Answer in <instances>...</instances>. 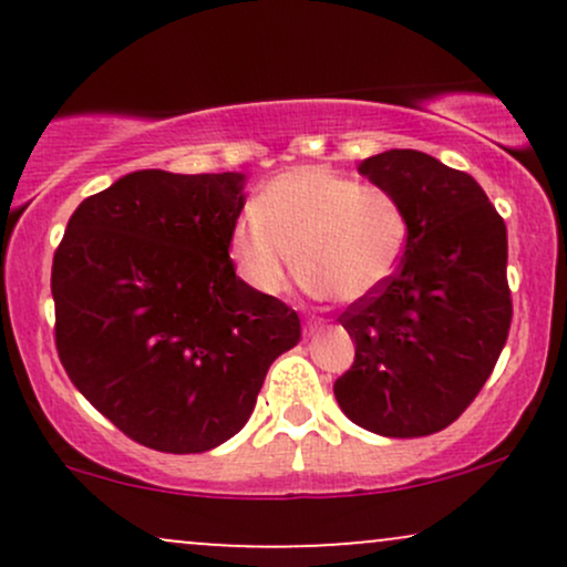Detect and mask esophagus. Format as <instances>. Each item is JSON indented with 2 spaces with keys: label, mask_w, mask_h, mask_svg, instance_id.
<instances>
[{
  "label": "esophagus",
  "mask_w": 567,
  "mask_h": 567,
  "mask_svg": "<svg viewBox=\"0 0 567 567\" xmlns=\"http://www.w3.org/2000/svg\"><path fill=\"white\" fill-rule=\"evenodd\" d=\"M320 330H322V320H317V317H311V320L303 322V336L306 338L320 333Z\"/></svg>",
  "instance_id": "esophagus-1"
}]
</instances>
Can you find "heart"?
Segmentation results:
<instances>
[{
  "label": "heart",
  "mask_w": 567,
  "mask_h": 567,
  "mask_svg": "<svg viewBox=\"0 0 567 567\" xmlns=\"http://www.w3.org/2000/svg\"><path fill=\"white\" fill-rule=\"evenodd\" d=\"M405 243L408 220L392 194L330 167L303 165L271 178L239 213L229 258L261 296L282 292L298 261L306 290L357 301L394 275Z\"/></svg>",
  "instance_id": "heart-1"
}]
</instances>
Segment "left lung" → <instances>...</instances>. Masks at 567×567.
<instances>
[{"label":"left lung","mask_w":567,"mask_h":567,"mask_svg":"<svg viewBox=\"0 0 567 567\" xmlns=\"http://www.w3.org/2000/svg\"><path fill=\"white\" fill-rule=\"evenodd\" d=\"M357 171L400 202L408 243L396 275L341 315L354 365L333 392L368 432L426 437L472 405L509 336L506 226L470 173L424 152L392 148Z\"/></svg>","instance_id":"8db88e82"}]
</instances>
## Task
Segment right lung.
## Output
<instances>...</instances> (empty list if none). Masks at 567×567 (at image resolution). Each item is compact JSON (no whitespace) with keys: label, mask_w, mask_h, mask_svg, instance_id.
I'll return each instance as SVG.
<instances>
[{"label":"right lung","mask_w":567,"mask_h":567,"mask_svg":"<svg viewBox=\"0 0 567 567\" xmlns=\"http://www.w3.org/2000/svg\"><path fill=\"white\" fill-rule=\"evenodd\" d=\"M245 181L127 173L76 207L55 250L58 357L90 405L154 451L234 437L301 338L290 306L234 271Z\"/></svg>","instance_id":"obj_1"}]
</instances>
